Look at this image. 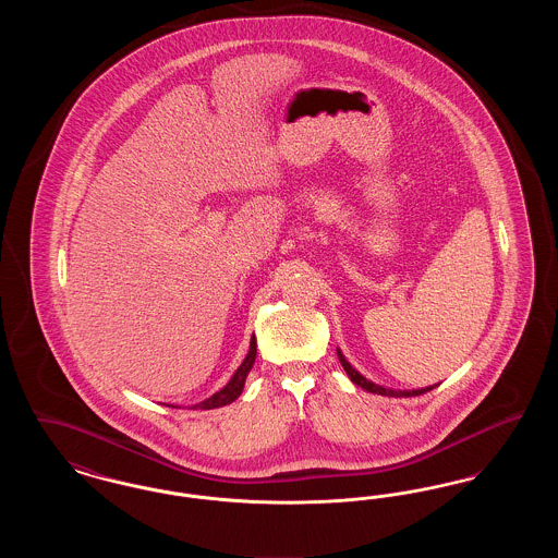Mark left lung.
<instances>
[{"instance_id": "8db88e82", "label": "left lung", "mask_w": 558, "mask_h": 558, "mask_svg": "<svg viewBox=\"0 0 558 558\" xmlns=\"http://www.w3.org/2000/svg\"><path fill=\"white\" fill-rule=\"evenodd\" d=\"M337 355H339V360H341V366L345 368L347 376H349L357 387H362V389H366V391H371V393H376V396H387V398H414V396H423L426 391H430V389H435V387H437V385H430V387H426V389H414V391H396V389H385V387H380V385H374L372 380L364 378L360 372L355 371V368L347 362L345 355L341 353V349H337Z\"/></svg>"}]
</instances>
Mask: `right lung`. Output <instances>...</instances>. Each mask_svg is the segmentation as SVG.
Listing matches in <instances>:
<instances>
[{"mask_svg": "<svg viewBox=\"0 0 558 558\" xmlns=\"http://www.w3.org/2000/svg\"><path fill=\"white\" fill-rule=\"evenodd\" d=\"M255 355H257V341H255V337H253V339H251V347H248V353H246L244 362L240 364L239 371L234 372V376L230 378V383H228L221 391H217L215 396H211V398L196 403L194 410H196V408H198V410H213V408H221V405H228V403H232L234 399H239L240 393H242V387H244V380H246L248 372H251L253 364H255Z\"/></svg>", "mask_w": 558, "mask_h": 558, "instance_id": "1", "label": "right lung"}]
</instances>
